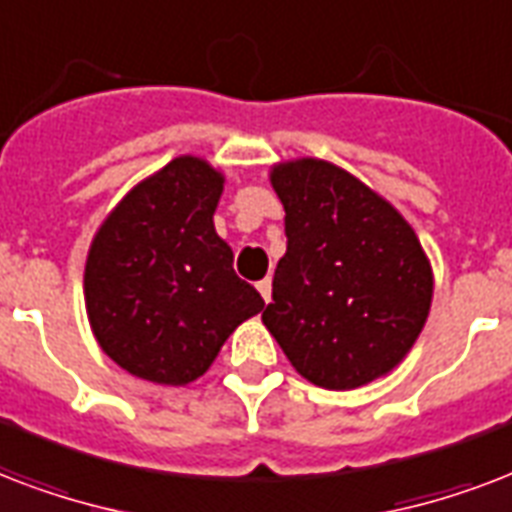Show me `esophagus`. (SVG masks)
Wrapping results in <instances>:
<instances>
[{"label": "esophagus", "mask_w": 512, "mask_h": 512, "mask_svg": "<svg viewBox=\"0 0 512 512\" xmlns=\"http://www.w3.org/2000/svg\"><path fill=\"white\" fill-rule=\"evenodd\" d=\"M256 288H259L261 299H264V301L272 299V280H269V277H264V280H259V283H256Z\"/></svg>", "instance_id": "34e87169"}]
</instances>
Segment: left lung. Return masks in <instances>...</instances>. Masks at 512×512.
<instances>
[{"mask_svg": "<svg viewBox=\"0 0 512 512\" xmlns=\"http://www.w3.org/2000/svg\"><path fill=\"white\" fill-rule=\"evenodd\" d=\"M288 248L261 315L285 358L326 390L390 374L433 301V269L390 202L334 162L301 157L269 173Z\"/></svg>", "mask_w": 512, "mask_h": 512, "instance_id": "obj_1", "label": "left lung"}]
</instances>
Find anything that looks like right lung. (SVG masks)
Returning a JSON list of instances; mask_svg holds the SVG:
<instances>
[{
  "instance_id": "obj_1",
  "label": "right lung",
  "mask_w": 512,
  "mask_h": 512,
  "mask_svg": "<svg viewBox=\"0 0 512 512\" xmlns=\"http://www.w3.org/2000/svg\"><path fill=\"white\" fill-rule=\"evenodd\" d=\"M224 176L184 154L136 184L95 232L85 307L101 350L157 384L194 382L243 320L264 310L213 227Z\"/></svg>"
}]
</instances>
